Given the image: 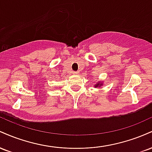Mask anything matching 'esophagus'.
Masks as SVG:
<instances>
[{"mask_svg": "<svg viewBox=\"0 0 152 152\" xmlns=\"http://www.w3.org/2000/svg\"><path fill=\"white\" fill-rule=\"evenodd\" d=\"M73 74H74V75H78V74H79V72H78V71H74V72H73Z\"/></svg>", "mask_w": 152, "mask_h": 152, "instance_id": "1", "label": "esophagus"}]
</instances>
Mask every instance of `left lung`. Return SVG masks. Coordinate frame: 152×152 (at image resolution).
Instances as JSON below:
<instances>
[{"instance_id":"1","label":"left lung","mask_w":152,"mask_h":152,"mask_svg":"<svg viewBox=\"0 0 152 152\" xmlns=\"http://www.w3.org/2000/svg\"><path fill=\"white\" fill-rule=\"evenodd\" d=\"M103 83L102 82H99V83H97L95 85V88H96V87H100L101 86H102Z\"/></svg>"}]
</instances>
